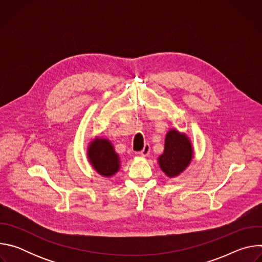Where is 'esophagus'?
Wrapping results in <instances>:
<instances>
[{
    "mask_svg": "<svg viewBox=\"0 0 262 262\" xmlns=\"http://www.w3.org/2000/svg\"><path fill=\"white\" fill-rule=\"evenodd\" d=\"M149 152H150V145H149V144H145V145H144V148H143V150L140 151V155H141L142 157H147V156L149 155Z\"/></svg>",
    "mask_w": 262,
    "mask_h": 262,
    "instance_id": "esophagus-1",
    "label": "esophagus"
}]
</instances>
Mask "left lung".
Segmentation results:
<instances>
[{
    "instance_id": "obj_1",
    "label": "left lung",
    "mask_w": 262,
    "mask_h": 262,
    "mask_svg": "<svg viewBox=\"0 0 262 262\" xmlns=\"http://www.w3.org/2000/svg\"><path fill=\"white\" fill-rule=\"evenodd\" d=\"M193 148L185 135L175 129L168 132L164 154L159 158V165L168 177L179 175L191 163Z\"/></svg>"
}]
</instances>
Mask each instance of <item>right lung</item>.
<instances>
[{
    "instance_id": "right-lung-1",
    "label": "right lung",
    "mask_w": 262,
    "mask_h": 262,
    "mask_svg": "<svg viewBox=\"0 0 262 262\" xmlns=\"http://www.w3.org/2000/svg\"><path fill=\"white\" fill-rule=\"evenodd\" d=\"M88 158L94 169L103 176L114 175L120 168L118 155L105 139H96L89 145Z\"/></svg>"
}]
</instances>
